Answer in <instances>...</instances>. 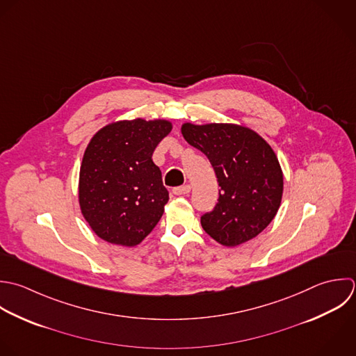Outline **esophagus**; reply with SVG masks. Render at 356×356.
Instances as JSON below:
<instances>
[{
    "instance_id": "esophagus-1",
    "label": "esophagus",
    "mask_w": 356,
    "mask_h": 356,
    "mask_svg": "<svg viewBox=\"0 0 356 356\" xmlns=\"http://www.w3.org/2000/svg\"><path fill=\"white\" fill-rule=\"evenodd\" d=\"M190 190H191V186L186 184V186H181V187H175L173 194L175 195H184V194H188Z\"/></svg>"
}]
</instances>
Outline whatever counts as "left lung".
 I'll list each match as a JSON object with an SVG mask.
<instances>
[{"label":"left lung","instance_id":"left-lung-1","mask_svg":"<svg viewBox=\"0 0 356 356\" xmlns=\"http://www.w3.org/2000/svg\"><path fill=\"white\" fill-rule=\"evenodd\" d=\"M184 140L209 159L220 187L215 209L201 218L219 244L237 247L262 233L283 197L280 162L257 131L234 123L181 124Z\"/></svg>","mask_w":356,"mask_h":356}]
</instances>
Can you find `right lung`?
I'll list each match as a JSON object with an SVG mask.
<instances>
[{
	"label": "right lung",
	"mask_w": 356,
	"mask_h": 356,
	"mask_svg": "<svg viewBox=\"0 0 356 356\" xmlns=\"http://www.w3.org/2000/svg\"><path fill=\"white\" fill-rule=\"evenodd\" d=\"M166 119L118 120L90 140L79 173V205L104 241L134 247L156 226L169 201L152 154L172 131Z\"/></svg>",
	"instance_id": "1"
}]
</instances>
